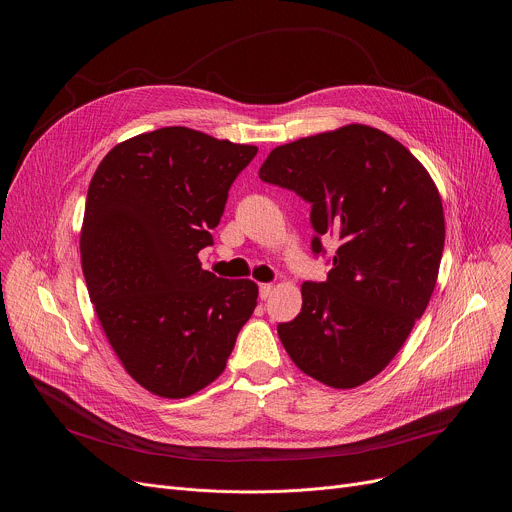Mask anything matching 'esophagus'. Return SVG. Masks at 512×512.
Here are the masks:
<instances>
[{"mask_svg":"<svg viewBox=\"0 0 512 512\" xmlns=\"http://www.w3.org/2000/svg\"><path fill=\"white\" fill-rule=\"evenodd\" d=\"M273 289H275V285H271V283H261V285H259V298H261V300H267V298L273 294Z\"/></svg>","mask_w":512,"mask_h":512,"instance_id":"obj_1","label":"esophagus"}]
</instances>
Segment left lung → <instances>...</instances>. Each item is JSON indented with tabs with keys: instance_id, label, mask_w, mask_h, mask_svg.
Segmentation results:
<instances>
[{
	"instance_id": "8db88e82",
	"label": "left lung",
	"mask_w": 512,
	"mask_h": 512,
	"mask_svg": "<svg viewBox=\"0 0 512 512\" xmlns=\"http://www.w3.org/2000/svg\"><path fill=\"white\" fill-rule=\"evenodd\" d=\"M263 182L312 204V251L340 245L322 283L302 285V312L277 334L296 367L332 387L377 377L423 316L446 241L444 206L421 162L381 129L350 123L277 148Z\"/></svg>"
}]
</instances>
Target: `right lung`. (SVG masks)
I'll return each instance as SVG.
<instances>
[{
    "label": "right lung",
    "mask_w": 512,
    "mask_h": 512,
    "mask_svg": "<svg viewBox=\"0 0 512 512\" xmlns=\"http://www.w3.org/2000/svg\"><path fill=\"white\" fill-rule=\"evenodd\" d=\"M255 145L188 127L117 143L87 192L81 263L103 332L143 389L184 399L227 367L259 287L202 269Z\"/></svg>",
    "instance_id": "add662e5"
}]
</instances>
